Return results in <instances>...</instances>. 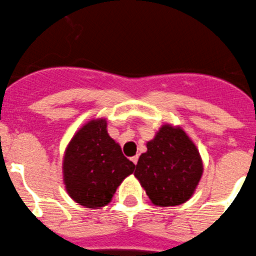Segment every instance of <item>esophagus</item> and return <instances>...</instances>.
<instances>
[{"label":"esophagus","instance_id":"esophagus-1","mask_svg":"<svg viewBox=\"0 0 256 256\" xmlns=\"http://www.w3.org/2000/svg\"><path fill=\"white\" fill-rule=\"evenodd\" d=\"M138 160H139V156H131V162H132L134 164H136V163H138Z\"/></svg>","mask_w":256,"mask_h":256}]
</instances>
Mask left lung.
I'll return each mask as SVG.
<instances>
[{
    "mask_svg": "<svg viewBox=\"0 0 256 256\" xmlns=\"http://www.w3.org/2000/svg\"><path fill=\"white\" fill-rule=\"evenodd\" d=\"M202 170L196 145L184 128L164 124L146 142L134 176L154 206H174L192 196Z\"/></svg>",
    "mask_w": 256,
    "mask_h": 256,
    "instance_id": "8db88e82",
    "label": "left lung"
}]
</instances>
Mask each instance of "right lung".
<instances>
[{"label": "right lung", "mask_w": 256, "mask_h": 256, "mask_svg": "<svg viewBox=\"0 0 256 256\" xmlns=\"http://www.w3.org/2000/svg\"><path fill=\"white\" fill-rule=\"evenodd\" d=\"M118 142L107 132V120L93 118L74 134L66 146L62 174L74 202L100 209L111 202L117 188L134 172Z\"/></svg>", "instance_id": "right-lung-1"}]
</instances>
